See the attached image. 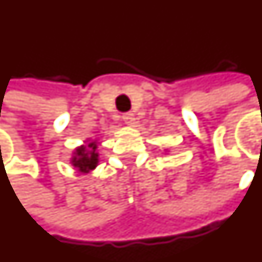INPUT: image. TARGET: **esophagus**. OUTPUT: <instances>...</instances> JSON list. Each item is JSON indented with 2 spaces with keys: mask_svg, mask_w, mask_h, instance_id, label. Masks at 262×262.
Wrapping results in <instances>:
<instances>
[{
  "mask_svg": "<svg viewBox=\"0 0 262 262\" xmlns=\"http://www.w3.org/2000/svg\"><path fill=\"white\" fill-rule=\"evenodd\" d=\"M122 118H123V122H125L126 125H133V123H135V115L132 112L123 113Z\"/></svg>",
  "mask_w": 262,
  "mask_h": 262,
  "instance_id": "1",
  "label": "esophagus"
}]
</instances>
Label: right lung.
<instances>
[{"mask_svg": "<svg viewBox=\"0 0 262 262\" xmlns=\"http://www.w3.org/2000/svg\"><path fill=\"white\" fill-rule=\"evenodd\" d=\"M88 149H86V147ZM76 156H74L72 163L80 171L88 173L96 167L98 164V153H96V142H91L88 146H80L76 149Z\"/></svg>", "mask_w": 262, "mask_h": 262, "instance_id": "1", "label": "right lung"}]
</instances>
